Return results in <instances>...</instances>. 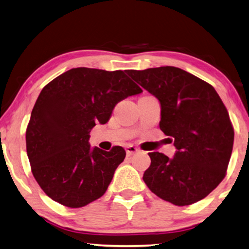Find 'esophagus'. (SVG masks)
<instances>
[{
  "mask_svg": "<svg viewBox=\"0 0 249 249\" xmlns=\"http://www.w3.org/2000/svg\"><path fill=\"white\" fill-rule=\"evenodd\" d=\"M138 151H139L138 147L133 146V145H128L127 147H125V152H127V155H128V156H131L132 154L137 153Z\"/></svg>",
  "mask_w": 249,
  "mask_h": 249,
  "instance_id": "esophagus-1",
  "label": "esophagus"
}]
</instances>
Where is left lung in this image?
I'll list each match as a JSON object with an SVG mask.
<instances>
[{"label":"left lung","mask_w":249,"mask_h":249,"mask_svg":"<svg viewBox=\"0 0 249 249\" xmlns=\"http://www.w3.org/2000/svg\"><path fill=\"white\" fill-rule=\"evenodd\" d=\"M132 80L162 107L160 129L174 139L173 159L149 153L143 180L152 193L175 206L200 201L224 179L233 150L234 128L214 87L179 68L128 70Z\"/></svg>","instance_id":"8db88e82"}]
</instances>
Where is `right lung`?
I'll use <instances>...</instances> for the list:
<instances>
[{"mask_svg": "<svg viewBox=\"0 0 249 249\" xmlns=\"http://www.w3.org/2000/svg\"><path fill=\"white\" fill-rule=\"evenodd\" d=\"M124 71L75 68L43 87L26 129V150L35 179L48 197L82 208L106 193L125 151L90 149L89 132L105 124L112 109L140 94Z\"/></svg>", "mask_w": 249, "mask_h": 249, "instance_id": "1", "label": "right lung"}]
</instances>
